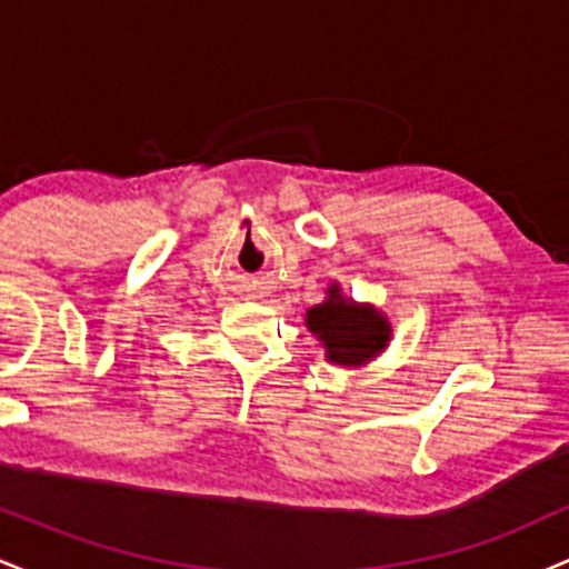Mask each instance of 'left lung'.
Listing matches in <instances>:
<instances>
[{"instance_id": "obj_1", "label": "left lung", "mask_w": 569, "mask_h": 569, "mask_svg": "<svg viewBox=\"0 0 569 569\" xmlns=\"http://www.w3.org/2000/svg\"><path fill=\"white\" fill-rule=\"evenodd\" d=\"M329 297L310 307L305 316L307 329L326 348V358L339 367H363L390 342V323L371 305H358L342 297L339 286H329Z\"/></svg>"}]
</instances>
